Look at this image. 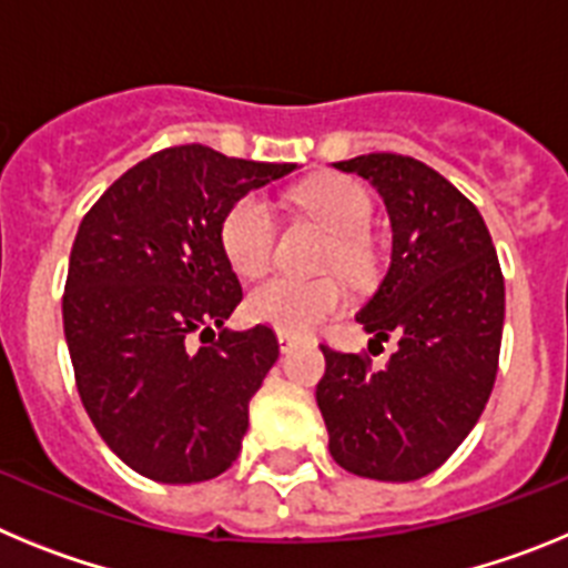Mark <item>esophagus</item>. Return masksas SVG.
<instances>
[{
	"instance_id": "34e87169",
	"label": "esophagus",
	"mask_w": 568,
	"mask_h": 568,
	"mask_svg": "<svg viewBox=\"0 0 568 568\" xmlns=\"http://www.w3.org/2000/svg\"><path fill=\"white\" fill-rule=\"evenodd\" d=\"M278 346H281V353H290V349L295 346V338L287 333H278Z\"/></svg>"
}]
</instances>
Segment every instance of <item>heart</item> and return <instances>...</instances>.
<instances>
[{
	"label": "heart",
	"mask_w": 568,
	"mask_h": 568,
	"mask_svg": "<svg viewBox=\"0 0 568 568\" xmlns=\"http://www.w3.org/2000/svg\"><path fill=\"white\" fill-rule=\"evenodd\" d=\"M293 202L333 233V247L327 253L329 267L344 270L353 278H364L373 270V253L366 241V230L373 222V199L355 179L321 175L301 184L293 193ZM275 233L278 224L267 199L247 193L224 213L219 239L235 273L255 278L273 264ZM344 307L346 290L335 278L273 275L247 295V313L287 335L313 333L321 321L333 318Z\"/></svg>",
	"instance_id": "heart-1"
}]
</instances>
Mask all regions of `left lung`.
<instances>
[{"instance_id":"8db88e82","label":"left lung","mask_w":568,"mask_h":568,"mask_svg":"<svg viewBox=\"0 0 568 568\" xmlns=\"http://www.w3.org/2000/svg\"><path fill=\"white\" fill-rule=\"evenodd\" d=\"M378 187L393 222V261L355 318L375 341L398 338L384 369L366 353L321 344L315 400L329 455L373 480H418L478 424L504 335V273L478 207L438 170L398 153L335 164ZM373 341V344H375Z\"/></svg>"}]
</instances>
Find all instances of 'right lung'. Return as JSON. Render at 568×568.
<instances>
[{"label": "right lung", "mask_w": 568, "mask_h": 568, "mask_svg": "<svg viewBox=\"0 0 568 568\" xmlns=\"http://www.w3.org/2000/svg\"><path fill=\"white\" fill-rule=\"evenodd\" d=\"M293 170L204 144L164 148L119 175L79 224L62 295L79 398L144 478L199 484L239 458L278 338L267 324L224 327L241 284L219 230L241 195Z\"/></svg>", "instance_id": "1"}]
</instances>
